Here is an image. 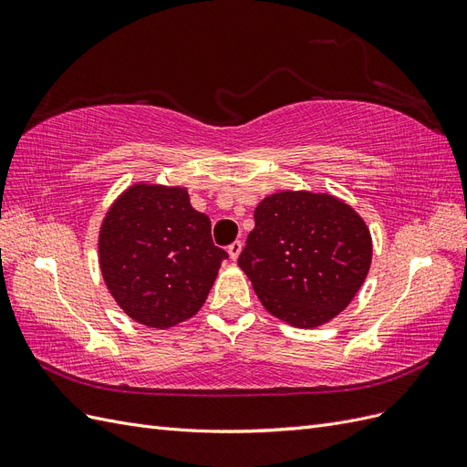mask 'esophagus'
Returning a JSON list of instances; mask_svg holds the SVG:
<instances>
[{"label": "esophagus", "instance_id": "obj_1", "mask_svg": "<svg viewBox=\"0 0 467 467\" xmlns=\"http://www.w3.org/2000/svg\"><path fill=\"white\" fill-rule=\"evenodd\" d=\"M244 249V244L242 242H234L230 247H228V253H230V259L235 261L239 257V253H242Z\"/></svg>", "mask_w": 467, "mask_h": 467}]
</instances>
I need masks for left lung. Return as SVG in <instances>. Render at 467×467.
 Segmentation results:
<instances>
[{"mask_svg":"<svg viewBox=\"0 0 467 467\" xmlns=\"http://www.w3.org/2000/svg\"><path fill=\"white\" fill-rule=\"evenodd\" d=\"M370 261V232L348 204L331 194L286 191L259 202L237 265L268 312L309 329L343 312Z\"/></svg>","mask_w":467,"mask_h":467,"instance_id":"8db88e82","label":"left lung"}]
</instances>
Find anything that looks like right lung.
Here are the masks:
<instances>
[{
  "label": "right lung",
  "instance_id": "add662e5",
  "mask_svg": "<svg viewBox=\"0 0 467 467\" xmlns=\"http://www.w3.org/2000/svg\"><path fill=\"white\" fill-rule=\"evenodd\" d=\"M223 259L228 253L212 242L210 218L181 187H130L99 234L107 288L146 327H173L199 312Z\"/></svg>",
  "mask_w": 467,
  "mask_h": 467
}]
</instances>
